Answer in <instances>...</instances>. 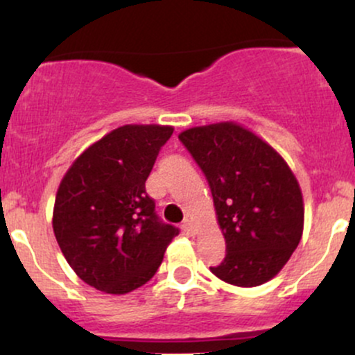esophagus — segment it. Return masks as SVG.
I'll list each match as a JSON object with an SVG mask.
<instances>
[{
	"instance_id": "34e87169",
	"label": "esophagus",
	"mask_w": 355,
	"mask_h": 355,
	"mask_svg": "<svg viewBox=\"0 0 355 355\" xmlns=\"http://www.w3.org/2000/svg\"><path fill=\"white\" fill-rule=\"evenodd\" d=\"M182 232L185 235H195V225H193V222H191L190 218H185L183 220V223H182Z\"/></svg>"
}]
</instances>
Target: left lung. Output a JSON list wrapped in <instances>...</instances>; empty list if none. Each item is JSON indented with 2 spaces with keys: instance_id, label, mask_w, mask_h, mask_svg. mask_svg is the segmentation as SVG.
I'll list each match as a JSON object with an SVG mask.
<instances>
[{
  "instance_id": "obj_1",
  "label": "left lung",
  "mask_w": 355,
  "mask_h": 355,
  "mask_svg": "<svg viewBox=\"0 0 355 355\" xmlns=\"http://www.w3.org/2000/svg\"><path fill=\"white\" fill-rule=\"evenodd\" d=\"M180 141L209 180L227 255L211 274L257 287L282 270L304 232L302 190L274 146L235 121L193 126Z\"/></svg>"
}]
</instances>
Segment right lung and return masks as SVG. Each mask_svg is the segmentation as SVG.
I'll use <instances>...</instances> for the list:
<instances>
[{
  "label": "right lung",
  "instance_id": "add662e5",
  "mask_svg": "<svg viewBox=\"0 0 355 355\" xmlns=\"http://www.w3.org/2000/svg\"><path fill=\"white\" fill-rule=\"evenodd\" d=\"M168 125H123L89 145L61 178L53 232L83 282L128 294L160 267L177 227L160 222L145 190Z\"/></svg>",
  "mask_w": 355,
  "mask_h": 355
}]
</instances>
